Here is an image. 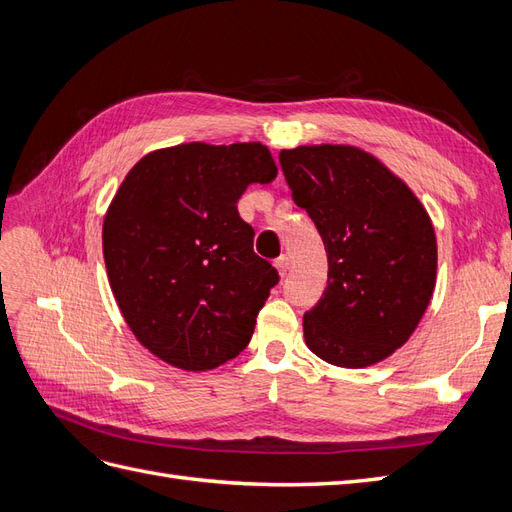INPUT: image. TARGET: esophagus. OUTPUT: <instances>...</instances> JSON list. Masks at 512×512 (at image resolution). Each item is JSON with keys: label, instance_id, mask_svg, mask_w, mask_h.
Masks as SVG:
<instances>
[{"label": "esophagus", "instance_id": "obj_1", "mask_svg": "<svg viewBox=\"0 0 512 512\" xmlns=\"http://www.w3.org/2000/svg\"><path fill=\"white\" fill-rule=\"evenodd\" d=\"M275 267H277V271H280V275H286V271L290 269L288 254H282L280 258H275Z\"/></svg>", "mask_w": 512, "mask_h": 512}]
</instances>
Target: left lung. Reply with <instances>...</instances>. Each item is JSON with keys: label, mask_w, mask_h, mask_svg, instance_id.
Segmentation results:
<instances>
[{"label": "left lung", "mask_w": 512, "mask_h": 512, "mask_svg": "<svg viewBox=\"0 0 512 512\" xmlns=\"http://www.w3.org/2000/svg\"><path fill=\"white\" fill-rule=\"evenodd\" d=\"M292 200L329 258L322 299L305 312V344L339 367L374 365L408 342L436 288V232L408 185L350 145L284 149Z\"/></svg>", "instance_id": "8db88e82"}]
</instances>
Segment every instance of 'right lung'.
I'll return each mask as SVG.
<instances>
[{"label": "right lung", "mask_w": 512, "mask_h": 512, "mask_svg": "<svg viewBox=\"0 0 512 512\" xmlns=\"http://www.w3.org/2000/svg\"><path fill=\"white\" fill-rule=\"evenodd\" d=\"M277 166L260 143L158 149L123 179L102 228L108 282L149 352L188 371L213 369L250 344L280 282L254 252L237 203Z\"/></svg>", "instance_id": "right-lung-1"}]
</instances>
